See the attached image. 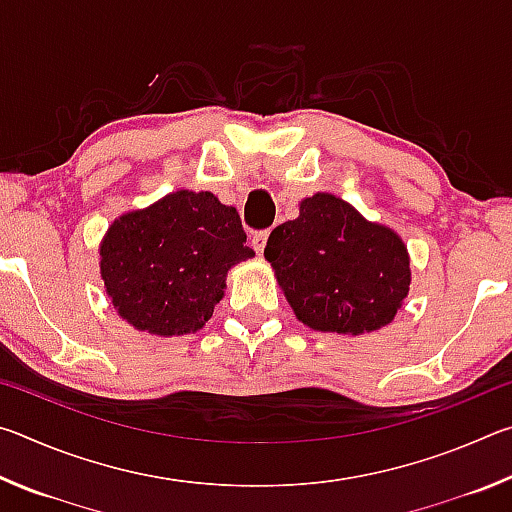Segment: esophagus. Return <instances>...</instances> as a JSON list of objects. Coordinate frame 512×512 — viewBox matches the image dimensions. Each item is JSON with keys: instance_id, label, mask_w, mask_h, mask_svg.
I'll use <instances>...</instances> for the list:
<instances>
[{"instance_id": "esophagus-1", "label": "esophagus", "mask_w": 512, "mask_h": 512, "mask_svg": "<svg viewBox=\"0 0 512 512\" xmlns=\"http://www.w3.org/2000/svg\"><path fill=\"white\" fill-rule=\"evenodd\" d=\"M266 239H268V230H259V232H255V235H253V248H255V253H259V255L264 253V248H266Z\"/></svg>"}]
</instances>
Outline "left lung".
I'll return each instance as SVG.
<instances>
[{"label":"left lung","instance_id":"left-lung-1","mask_svg":"<svg viewBox=\"0 0 512 512\" xmlns=\"http://www.w3.org/2000/svg\"><path fill=\"white\" fill-rule=\"evenodd\" d=\"M264 257L293 314L318 332L359 336L395 318L409 293V253L397 232L318 192L271 232Z\"/></svg>","mask_w":512,"mask_h":512}]
</instances>
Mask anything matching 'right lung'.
I'll return each mask as SVG.
<instances>
[{"mask_svg": "<svg viewBox=\"0 0 512 512\" xmlns=\"http://www.w3.org/2000/svg\"><path fill=\"white\" fill-rule=\"evenodd\" d=\"M99 255L117 314L140 332L180 336L210 320L225 275L255 253L235 207L180 189L112 221Z\"/></svg>", "mask_w": 512, "mask_h": 512, "instance_id": "right-lung-1", "label": "right lung"}]
</instances>
